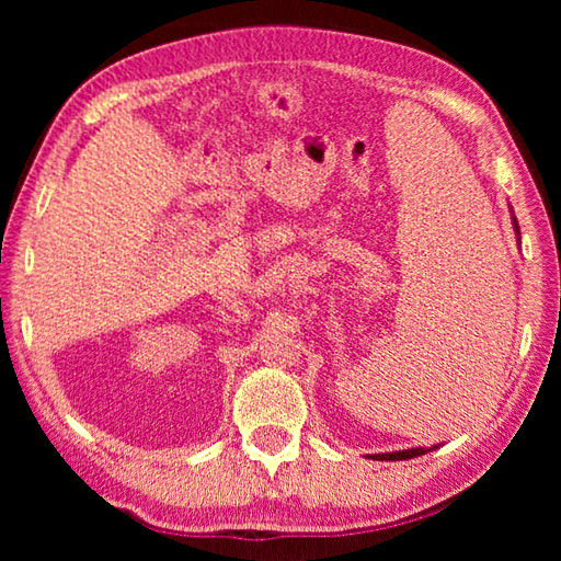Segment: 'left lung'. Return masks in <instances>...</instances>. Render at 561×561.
<instances>
[{"instance_id": "8db88e82", "label": "left lung", "mask_w": 561, "mask_h": 561, "mask_svg": "<svg viewBox=\"0 0 561 561\" xmlns=\"http://www.w3.org/2000/svg\"><path fill=\"white\" fill-rule=\"evenodd\" d=\"M512 213V207H510ZM512 230H515L517 234V244H519V222L515 213H512ZM438 448V445H433V448H408V450H393V453H376V455H368L371 460H411V458H417V455H425Z\"/></svg>"}]
</instances>
